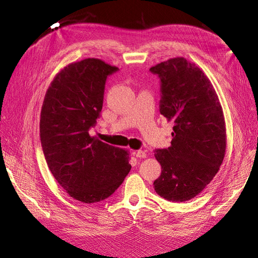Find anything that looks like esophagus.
Listing matches in <instances>:
<instances>
[{
  "instance_id": "1",
  "label": "esophagus",
  "mask_w": 258,
  "mask_h": 258,
  "mask_svg": "<svg viewBox=\"0 0 258 258\" xmlns=\"http://www.w3.org/2000/svg\"><path fill=\"white\" fill-rule=\"evenodd\" d=\"M133 154L136 156V157H140V158H144V157H146V152H144V151H135V152H133Z\"/></svg>"
}]
</instances>
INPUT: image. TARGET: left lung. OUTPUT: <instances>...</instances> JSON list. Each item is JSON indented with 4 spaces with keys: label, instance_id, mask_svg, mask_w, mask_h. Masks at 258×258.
<instances>
[{
    "label": "left lung",
    "instance_id": "left-lung-1",
    "mask_svg": "<svg viewBox=\"0 0 258 258\" xmlns=\"http://www.w3.org/2000/svg\"><path fill=\"white\" fill-rule=\"evenodd\" d=\"M150 71L161 80L160 112L174 123L171 146L154 152L162 166L154 188L167 201H189L211 183L225 156L223 108L211 81L195 63L174 57Z\"/></svg>",
    "mask_w": 258,
    "mask_h": 258
}]
</instances>
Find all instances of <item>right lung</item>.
Wrapping results in <instances>:
<instances>
[{
	"label": "right lung",
	"mask_w": 258,
	"mask_h": 258,
	"mask_svg": "<svg viewBox=\"0 0 258 258\" xmlns=\"http://www.w3.org/2000/svg\"><path fill=\"white\" fill-rule=\"evenodd\" d=\"M117 70L98 58L71 63L43 102L40 136L47 166L71 197L87 204L111 196L132 167L128 151L89 133L100 117L107 76Z\"/></svg>",
	"instance_id": "add662e5"
}]
</instances>
